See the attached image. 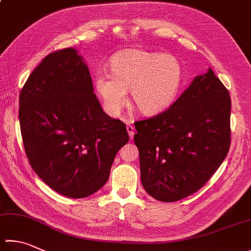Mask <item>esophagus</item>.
I'll return each mask as SVG.
<instances>
[{
    "instance_id": "1",
    "label": "esophagus",
    "mask_w": 251,
    "mask_h": 251,
    "mask_svg": "<svg viewBox=\"0 0 251 251\" xmlns=\"http://www.w3.org/2000/svg\"><path fill=\"white\" fill-rule=\"evenodd\" d=\"M126 130H127V132H129L130 139L132 140V139L134 138V126H132V125H130V124H127L126 125Z\"/></svg>"
}]
</instances>
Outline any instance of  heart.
<instances>
[{"mask_svg":"<svg viewBox=\"0 0 251 251\" xmlns=\"http://www.w3.org/2000/svg\"><path fill=\"white\" fill-rule=\"evenodd\" d=\"M181 75L180 63L173 55L127 49L112 56L110 75H96L95 87L111 116H118L125 107L129 89L136 110L143 115H156L174 102Z\"/></svg>","mask_w":251,"mask_h":251,"instance_id":"b5f03b06","label":"heart"}]
</instances>
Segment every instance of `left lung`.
<instances>
[{
    "label": "left lung",
    "instance_id": "1",
    "mask_svg": "<svg viewBox=\"0 0 251 251\" xmlns=\"http://www.w3.org/2000/svg\"><path fill=\"white\" fill-rule=\"evenodd\" d=\"M230 97L211 69L168 109L134 122L141 180L154 199L175 202L197 192L230 146Z\"/></svg>",
    "mask_w": 251,
    "mask_h": 251
}]
</instances>
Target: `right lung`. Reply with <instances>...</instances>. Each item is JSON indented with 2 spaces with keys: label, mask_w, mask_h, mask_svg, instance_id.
<instances>
[{
  "label": "right lung",
  "mask_w": 251,
  "mask_h": 251,
  "mask_svg": "<svg viewBox=\"0 0 251 251\" xmlns=\"http://www.w3.org/2000/svg\"><path fill=\"white\" fill-rule=\"evenodd\" d=\"M88 68L73 48L51 52L20 93V124L31 168L54 191L74 199L98 191L126 126L100 107Z\"/></svg>",
  "instance_id": "add662e5"
}]
</instances>
